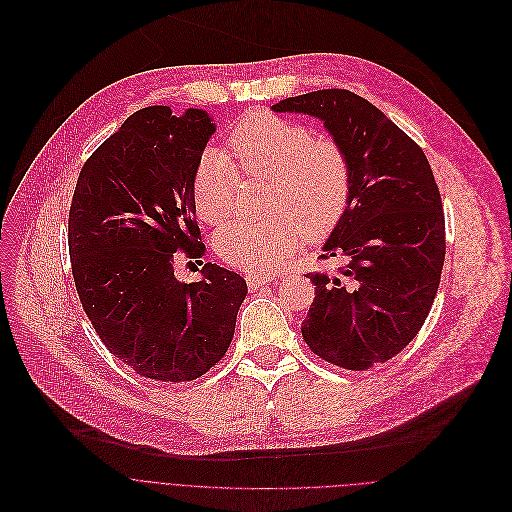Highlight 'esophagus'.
<instances>
[{
    "instance_id": "obj_1",
    "label": "esophagus",
    "mask_w": 512,
    "mask_h": 512,
    "mask_svg": "<svg viewBox=\"0 0 512 512\" xmlns=\"http://www.w3.org/2000/svg\"><path fill=\"white\" fill-rule=\"evenodd\" d=\"M246 280H248V286H250L252 290H258L262 284H266V282H274L276 278H274L272 274H248V276H246Z\"/></svg>"
}]
</instances>
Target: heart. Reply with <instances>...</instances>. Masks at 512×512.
<instances>
[{
  "label": "heart",
  "instance_id": "b5f03b06",
  "mask_svg": "<svg viewBox=\"0 0 512 512\" xmlns=\"http://www.w3.org/2000/svg\"><path fill=\"white\" fill-rule=\"evenodd\" d=\"M240 175L272 179L270 218H236L216 234L220 256L250 272L274 270L302 238L323 240L349 199V159L339 141L268 111L246 113L228 133L226 153H203L193 175V206L206 224H222Z\"/></svg>",
  "mask_w": 512,
  "mask_h": 512
}]
</instances>
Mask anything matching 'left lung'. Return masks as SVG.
I'll use <instances>...</instances> for the list:
<instances>
[{"label":"left lung","mask_w":512,"mask_h":512,"mask_svg":"<svg viewBox=\"0 0 512 512\" xmlns=\"http://www.w3.org/2000/svg\"><path fill=\"white\" fill-rule=\"evenodd\" d=\"M272 109L321 119L347 153V208L321 254L343 266L306 274L315 300L300 331L321 359L365 371L401 353L430 315L446 256L438 183L422 147L351 90L290 96Z\"/></svg>","instance_id":"obj_1"}]
</instances>
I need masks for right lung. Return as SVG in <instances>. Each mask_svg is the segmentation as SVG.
I'll use <instances>...</instances> for the list:
<instances>
[{
  "label": "right lung",
  "instance_id": "1",
  "mask_svg": "<svg viewBox=\"0 0 512 512\" xmlns=\"http://www.w3.org/2000/svg\"><path fill=\"white\" fill-rule=\"evenodd\" d=\"M216 125L206 111L131 115L82 165L68 214L72 278L105 347L155 381H191L228 351L246 280L203 264L177 280L173 260L206 256L193 175Z\"/></svg>",
  "mask_w": 512,
  "mask_h": 512
}]
</instances>
